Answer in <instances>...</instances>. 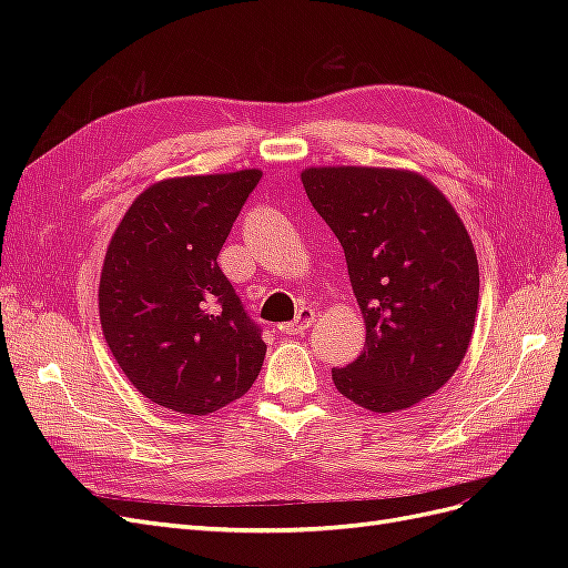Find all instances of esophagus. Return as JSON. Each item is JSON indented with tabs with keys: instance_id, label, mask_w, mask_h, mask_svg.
Instances as JSON below:
<instances>
[{
	"instance_id": "obj_1",
	"label": "esophagus",
	"mask_w": 568,
	"mask_h": 568,
	"mask_svg": "<svg viewBox=\"0 0 568 568\" xmlns=\"http://www.w3.org/2000/svg\"><path fill=\"white\" fill-rule=\"evenodd\" d=\"M313 322H315V311H313V307H301V311L296 313V317L284 326V332L291 334V336H301V334H305L307 329H311Z\"/></svg>"
}]
</instances>
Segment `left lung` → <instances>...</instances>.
Masks as SVG:
<instances>
[{"label": "left lung", "instance_id": "1", "mask_svg": "<svg viewBox=\"0 0 568 568\" xmlns=\"http://www.w3.org/2000/svg\"><path fill=\"white\" fill-rule=\"evenodd\" d=\"M313 209L346 253L365 317V351L332 369L338 393L372 412H400L436 393L469 348L478 263L459 215L409 170L307 168Z\"/></svg>", "mask_w": 568, "mask_h": 568}]
</instances>
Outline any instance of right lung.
Wrapping results in <instances>:
<instances>
[{"label": "right lung", "instance_id": "1", "mask_svg": "<svg viewBox=\"0 0 568 568\" xmlns=\"http://www.w3.org/2000/svg\"><path fill=\"white\" fill-rule=\"evenodd\" d=\"M261 170L173 178L134 199L111 239L99 317L132 386L182 415H209L253 386L265 341L217 255Z\"/></svg>", "mask_w": 568, "mask_h": 568}]
</instances>
